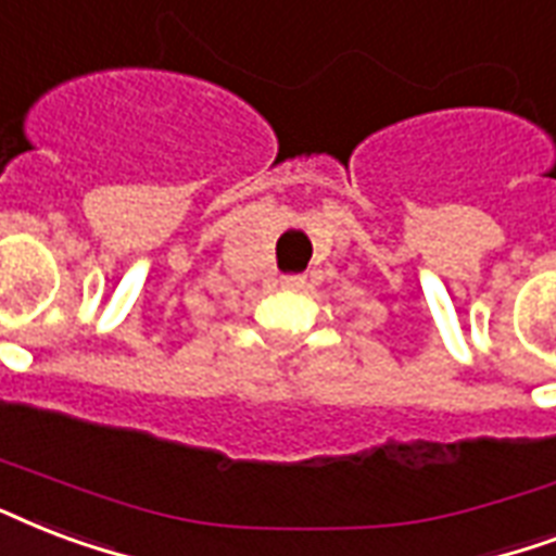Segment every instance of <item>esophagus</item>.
<instances>
[{"mask_svg":"<svg viewBox=\"0 0 556 556\" xmlns=\"http://www.w3.org/2000/svg\"><path fill=\"white\" fill-rule=\"evenodd\" d=\"M279 282H282V288H288V291H300V288H306V277H282Z\"/></svg>","mask_w":556,"mask_h":556,"instance_id":"obj_1","label":"esophagus"}]
</instances>
